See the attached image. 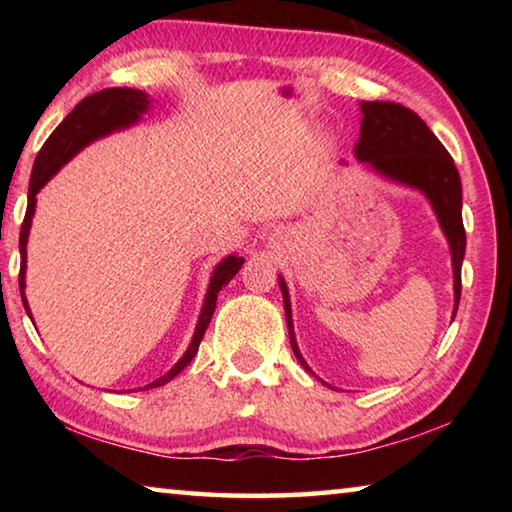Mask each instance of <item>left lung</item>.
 Segmentation results:
<instances>
[{
	"mask_svg": "<svg viewBox=\"0 0 512 512\" xmlns=\"http://www.w3.org/2000/svg\"><path fill=\"white\" fill-rule=\"evenodd\" d=\"M361 133L354 144V158L366 164L370 171L379 173L381 178L393 180L397 185L418 189L431 210L436 212L440 230L445 232L449 250H452V268H454V314L461 300V266L465 257V228H463V189L461 176L454 167L452 155L429 126L415 115L413 110L404 108L402 103L393 101H361ZM280 277V289L284 300V316H287L289 341L293 354L300 366L307 372L311 368L302 359L296 343L291 320V300L287 282ZM314 375V372H311ZM325 384V381H323Z\"/></svg>",
	"mask_w": 512,
	"mask_h": 512,
	"instance_id": "left-lung-1",
	"label": "left lung"
}]
</instances>
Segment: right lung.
I'll return each mask as SVG.
<instances>
[{"instance_id": "right-lung-1", "label": "right lung", "mask_w": 512, "mask_h": 512, "mask_svg": "<svg viewBox=\"0 0 512 512\" xmlns=\"http://www.w3.org/2000/svg\"><path fill=\"white\" fill-rule=\"evenodd\" d=\"M151 101L149 94L142 90H133V88H108L101 90L97 94H90L85 97L79 106H76L69 115L63 119L54 133L49 135V140L42 146L36 164H33V173H31V183H29V203H27V214H24L22 228H20V293H22V302L27 314L29 311V302L27 296H24V275H27V241H29V230H31V219L36 214V194L45 187L51 178L56 176L63 164L74 158L76 153L85 149L90 142L99 140V137H106L115 131H121V128H128L135 121H140V117L149 110ZM241 264H244V257L237 255H228L223 257L216 268L212 271L210 277V287H207L205 293V302L201 309V316H198L196 323V332L192 336V343H189L187 352L178 359L176 366H173L167 375H162L160 379L151 381L149 386L144 388H158L164 386L167 381H171L178 372H183L189 361L194 359V354L198 352V345L203 341V334L207 325H210L212 314L216 309V298H219L221 287H225L232 277L239 273Z\"/></svg>"}]
</instances>
